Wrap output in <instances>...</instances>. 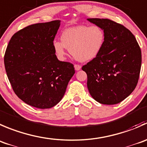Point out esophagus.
Segmentation results:
<instances>
[{"label":"esophagus","instance_id":"esophagus-1","mask_svg":"<svg viewBox=\"0 0 147 147\" xmlns=\"http://www.w3.org/2000/svg\"><path fill=\"white\" fill-rule=\"evenodd\" d=\"M81 66H79V65L78 64H76L74 65V69H75L76 71H79L80 69H81Z\"/></svg>","mask_w":147,"mask_h":147}]
</instances>
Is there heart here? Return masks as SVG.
I'll return each mask as SVG.
<instances>
[{
  "label": "heart",
  "mask_w": 147,
  "mask_h": 147,
  "mask_svg": "<svg viewBox=\"0 0 147 147\" xmlns=\"http://www.w3.org/2000/svg\"><path fill=\"white\" fill-rule=\"evenodd\" d=\"M105 38L104 30L98 26H75L62 32V42L54 40L53 49L60 61L65 60L66 49H68L78 61H90L101 53Z\"/></svg>",
  "instance_id": "1"
}]
</instances>
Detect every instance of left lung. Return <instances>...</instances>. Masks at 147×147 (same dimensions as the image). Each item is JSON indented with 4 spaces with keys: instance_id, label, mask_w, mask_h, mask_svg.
Masks as SVG:
<instances>
[{
    "instance_id": "1",
    "label": "left lung",
    "mask_w": 147,
    "mask_h": 147,
    "mask_svg": "<svg viewBox=\"0 0 147 147\" xmlns=\"http://www.w3.org/2000/svg\"><path fill=\"white\" fill-rule=\"evenodd\" d=\"M101 28L106 38L101 53L82 67L87 87L94 99L107 105L117 104L136 88L142 65L140 47L131 32L109 19L87 18Z\"/></svg>"
}]
</instances>
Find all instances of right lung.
I'll return each mask as SVG.
<instances>
[{"instance_id":"1","label":"right lung","mask_w":147,"mask_h":147,"mask_svg":"<svg viewBox=\"0 0 147 147\" xmlns=\"http://www.w3.org/2000/svg\"><path fill=\"white\" fill-rule=\"evenodd\" d=\"M61 21L30 25L16 33L4 56L8 80L24 102L49 109L62 99L75 74L74 65L60 61L53 42Z\"/></svg>"}]
</instances>
